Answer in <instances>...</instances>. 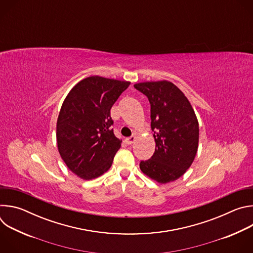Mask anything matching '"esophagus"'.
Instances as JSON below:
<instances>
[{"label": "esophagus", "mask_w": 253, "mask_h": 253, "mask_svg": "<svg viewBox=\"0 0 253 253\" xmlns=\"http://www.w3.org/2000/svg\"><path fill=\"white\" fill-rule=\"evenodd\" d=\"M136 140V136H131V137H128L125 139V142L128 144V145H131V144H133Z\"/></svg>", "instance_id": "esophagus-1"}]
</instances>
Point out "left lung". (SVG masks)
<instances>
[{
	"instance_id": "obj_1",
	"label": "left lung",
	"mask_w": 253,
	"mask_h": 253,
	"mask_svg": "<svg viewBox=\"0 0 253 253\" xmlns=\"http://www.w3.org/2000/svg\"><path fill=\"white\" fill-rule=\"evenodd\" d=\"M134 87L147 96L151 106V129L155 152L140 162L141 171L159 183L181 177L191 166L198 149L199 125L193 108L173 83L143 82Z\"/></svg>"
}]
</instances>
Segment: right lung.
Listing matches in <instances>:
<instances>
[{"mask_svg":"<svg viewBox=\"0 0 253 253\" xmlns=\"http://www.w3.org/2000/svg\"><path fill=\"white\" fill-rule=\"evenodd\" d=\"M130 82L91 76L65 98L57 120V145L67 167L84 180L104 174L121 147L110 110Z\"/></svg>","mask_w":253,"mask_h":253,"instance_id":"1","label":"right lung"}]
</instances>
